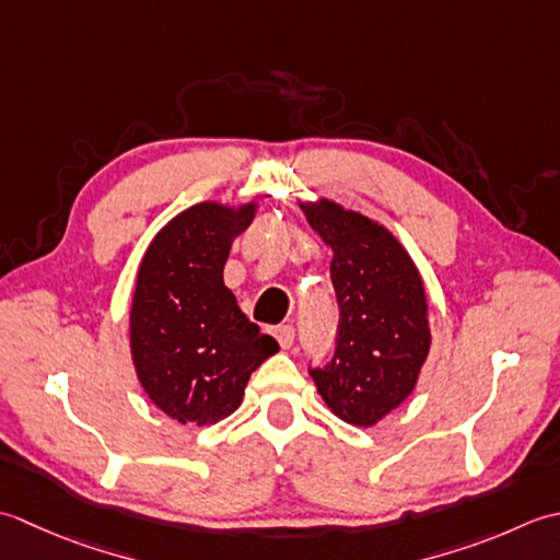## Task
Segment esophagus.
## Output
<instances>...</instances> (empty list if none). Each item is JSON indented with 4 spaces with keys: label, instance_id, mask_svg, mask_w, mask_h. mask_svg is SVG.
<instances>
[{
    "label": "esophagus",
    "instance_id": "esophagus-1",
    "mask_svg": "<svg viewBox=\"0 0 560 560\" xmlns=\"http://www.w3.org/2000/svg\"><path fill=\"white\" fill-rule=\"evenodd\" d=\"M272 336L278 338V343H280V348H292V343H294V326H290V324H284V326H276V330H272Z\"/></svg>",
    "mask_w": 560,
    "mask_h": 560
}]
</instances>
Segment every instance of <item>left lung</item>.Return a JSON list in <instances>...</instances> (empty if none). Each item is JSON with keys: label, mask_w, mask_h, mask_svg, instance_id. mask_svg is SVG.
I'll return each mask as SVG.
<instances>
[{"label": "left lung", "mask_w": 560, "mask_h": 560, "mask_svg": "<svg viewBox=\"0 0 560 560\" xmlns=\"http://www.w3.org/2000/svg\"><path fill=\"white\" fill-rule=\"evenodd\" d=\"M312 230L334 248L336 352L312 368L326 406L350 425L372 428L416 389L430 352L423 278L398 238L334 200L302 205Z\"/></svg>", "instance_id": "1"}]
</instances>
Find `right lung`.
<instances>
[{
  "label": "right lung",
  "instance_id": "1",
  "mask_svg": "<svg viewBox=\"0 0 560 560\" xmlns=\"http://www.w3.org/2000/svg\"><path fill=\"white\" fill-rule=\"evenodd\" d=\"M256 202H200L159 232L137 270L130 352L144 394L178 423L212 425L242 406L250 372L280 350L224 284Z\"/></svg>",
  "mask_w": 560,
  "mask_h": 560
}]
</instances>
